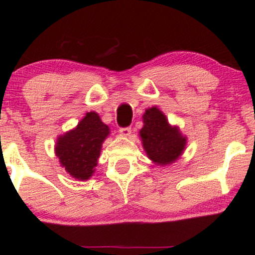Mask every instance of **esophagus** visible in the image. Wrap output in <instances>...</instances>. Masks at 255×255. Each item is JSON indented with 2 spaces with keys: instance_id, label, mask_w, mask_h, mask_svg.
Segmentation results:
<instances>
[{
  "instance_id": "obj_1",
  "label": "esophagus",
  "mask_w": 255,
  "mask_h": 255,
  "mask_svg": "<svg viewBox=\"0 0 255 255\" xmlns=\"http://www.w3.org/2000/svg\"><path fill=\"white\" fill-rule=\"evenodd\" d=\"M131 128L130 127H127V128H120V133L122 135H124V137H128V135L131 134Z\"/></svg>"
}]
</instances>
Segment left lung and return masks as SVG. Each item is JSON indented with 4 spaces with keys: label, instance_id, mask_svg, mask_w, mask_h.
I'll return each mask as SVG.
<instances>
[{
    "label": "left lung",
    "instance_id": "obj_1",
    "mask_svg": "<svg viewBox=\"0 0 255 255\" xmlns=\"http://www.w3.org/2000/svg\"><path fill=\"white\" fill-rule=\"evenodd\" d=\"M144 127L140 130L146 154L158 165H168L179 158L186 146L177 128H172L166 116L156 108L146 110L142 116Z\"/></svg>",
    "mask_w": 255,
    "mask_h": 255
}]
</instances>
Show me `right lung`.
<instances>
[{"instance_id":"add662e5","label":"right lung","mask_w":255,"mask_h":255,"mask_svg":"<svg viewBox=\"0 0 255 255\" xmlns=\"http://www.w3.org/2000/svg\"><path fill=\"white\" fill-rule=\"evenodd\" d=\"M109 134V128L96 113H88L74 130L58 139L55 154L69 175L88 180L95 172L101 146Z\"/></svg>"}]
</instances>
